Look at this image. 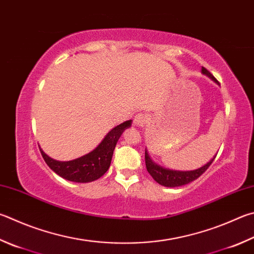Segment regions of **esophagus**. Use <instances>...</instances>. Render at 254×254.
<instances>
[{
    "label": "esophagus",
    "instance_id": "34e87169",
    "mask_svg": "<svg viewBox=\"0 0 254 254\" xmlns=\"http://www.w3.org/2000/svg\"><path fill=\"white\" fill-rule=\"evenodd\" d=\"M147 121H149V117H147V114L145 113L136 114L134 118V124L137 127H144Z\"/></svg>",
    "mask_w": 254,
    "mask_h": 254
}]
</instances>
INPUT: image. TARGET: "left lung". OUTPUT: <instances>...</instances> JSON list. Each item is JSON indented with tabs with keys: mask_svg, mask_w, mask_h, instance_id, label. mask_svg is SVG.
I'll return each mask as SVG.
<instances>
[{
	"mask_svg": "<svg viewBox=\"0 0 254 254\" xmlns=\"http://www.w3.org/2000/svg\"><path fill=\"white\" fill-rule=\"evenodd\" d=\"M202 72H203V74H206L207 76L211 77L212 80L218 83V80H216L205 67H202ZM215 156L210 161V162H207L205 165H203V167L197 170H193V171H174V170L164 169L156 163H154L145 152V165H146L147 172L150 173L151 177L153 178L159 184L164 187H169V188H175V187H181V186H184V184L190 183L192 181H194V180H196L199 177H201V175L206 171L207 168L210 167L211 163L213 162Z\"/></svg>",
	"mask_w": 254,
	"mask_h": 254,
	"instance_id": "8db88e82",
	"label": "left lung"
}]
</instances>
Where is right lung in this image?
I'll list each match as a JSON object with an SVG mask.
<instances>
[{
    "mask_svg": "<svg viewBox=\"0 0 254 254\" xmlns=\"http://www.w3.org/2000/svg\"><path fill=\"white\" fill-rule=\"evenodd\" d=\"M130 126L131 120L115 127L108 133L98 147L79 159L61 162V161L51 159L40 149L41 154L49 167L63 179L79 183L92 182L102 177L108 171L119 137Z\"/></svg>",
    "mask_w": 254,
    "mask_h": 254,
    "instance_id": "right-lung-1",
    "label": "right lung"
}]
</instances>
